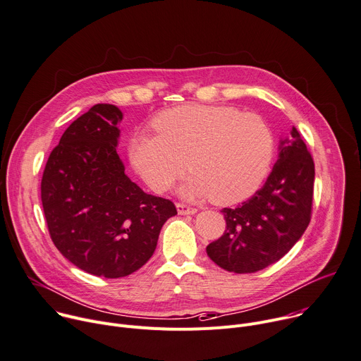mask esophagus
<instances>
[{"label":"esophagus","mask_w":361,"mask_h":361,"mask_svg":"<svg viewBox=\"0 0 361 361\" xmlns=\"http://www.w3.org/2000/svg\"><path fill=\"white\" fill-rule=\"evenodd\" d=\"M177 210L180 214H194L197 213V209H194L191 206H187L184 203H177Z\"/></svg>","instance_id":"1"}]
</instances>
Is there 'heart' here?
<instances>
[{
  "label": "heart",
  "mask_w": 361,
  "mask_h": 361,
  "mask_svg": "<svg viewBox=\"0 0 361 361\" xmlns=\"http://www.w3.org/2000/svg\"><path fill=\"white\" fill-rule=\"evenodd\" d=\"M152 125L157 135L130 140L129 159L157 192L167 191L190 167L194 176L181 188L184 195L231 206L250 197L271 167L274 134L256 114L191 104L161 112Z\"/></svg>",
  "instance_id": "heart-1"
}]
</instances>
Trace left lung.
I'll return each mask as SVG.
<instances>
[{
  "label": "left lung",
  "instance_id": "obj_1",
  "mask_svg": "<svg viewBox=\"0 0 361 361\" xmlns=\"http://www.w3.org/2000/svg\"><path fill=\"white\" fill-rule=\"evenodd\" d=\"M281 152L267 183L236 209L221 210L224 233L206 250L220 268L253 274L285 256L300 240L311 220L315 167L297 128Z\"/></svg>",
  "mask_w": 361,
  "mask_h": 361
}]
</instances>
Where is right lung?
<instances>
[{
    "label": "right lung",
    "instance_id": "1",
    "mask_svg": "<svg viewBox=\"0 0 361 361\" xmlns=\"http://www.w3.org/2000/svg\"><path fill=\"white\" fill-rule=\"evenodd\" d=\"M122 112L97 104L64 130L42 178L49 233L60 253L94 276L122 278L152 256L171 200L144 192L116 152Z\"/></svg>",
    "mask_w": 361,
    "mask_h": 361
}]
</instances>
